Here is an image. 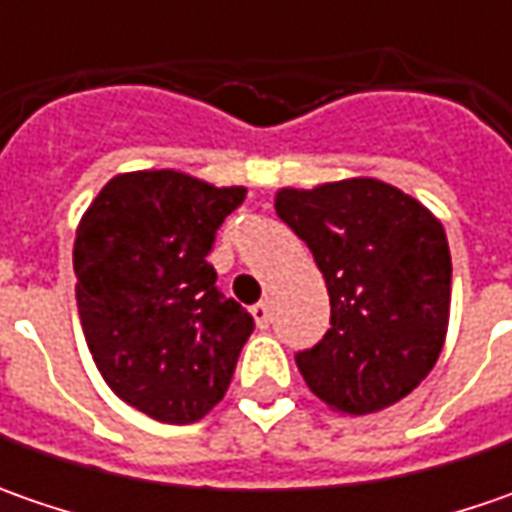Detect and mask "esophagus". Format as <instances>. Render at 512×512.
<instances>
[{
    "instance_id": "34e87169",
    "label": "esophagus",
    "mask_w": 512,
    "mask_h": 512,
    "mask_svg": "<svg viewBox=\"0 0 512 512\" xmlns=\"http://www.w3.org/2000/svg\"><path fill=\"white\" fill-rule=\"evenodd\" d=\"M250 316L256 319V325L259 327L270 325V319H273V313H270V302H259V305L250 307Z\"/></svg>"
}]
</instances>
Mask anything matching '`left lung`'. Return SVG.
Returning <instances> with one entry per match:
<instances>
[{
  "label": "left lung",
  "mask_w": 512,
  "mask_h": 512,
  "mask_svg": "<svg viewBox=\"0 0 512 512\" xmlns=\"http://www.w3.org/2000/svg\"><path fill=\"white\" fill-rule=\"evenodd\" d=\"M276 213L310 247L330 330L296 356L313 396L367 416L427 379L450 322V247L427 207L382 179L276 190Z\"/></svg>",
  "instance_id": "1"
}]
</instances>
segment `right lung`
I'll return each instance as SVG.
<instances>
[{
    "label": "right lung",
    "mask_w": 512,
    "mask_h": 512,
    "mask_svg": "<svg viewBox=\"0 0 512 512\" xmlns=\"http://www.w3.org/2000/svg\"><path fill=\"white\" fill-rule=\"evenodd\" d=\"M245 196L247 187L182 170H130L79 219L73 273L85 342L110 390L156 422L205 419L253 333L250 313L216 290L207 262Z\"/></svg>",
    "instance_id": "right-lung-1"
}]
</instances>
